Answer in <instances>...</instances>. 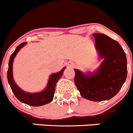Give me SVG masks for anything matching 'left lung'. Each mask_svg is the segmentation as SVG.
I'll list each match as a JSON object with an SVG mask.
<instances>
[{
	"instance_id": "8db88e82",
	"label": "left lung",
	"mask_w": 133,
	"mask_h": 133,
	"mask_svg": "<svg viewBox=\"0 0 133 133\" xmlns=\"http://www.w3.org/2000/svg\"><path fill=\"white\" fill-rule=\"evenodd\" d=\"M95 47L101 58H105L94 74L84 75L74 69V81L81 95L93 101L109 100L115 96L127 75V57L118 42L104 34L95 33Z\"/></svg>"
}]
</instances>
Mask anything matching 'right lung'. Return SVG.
I'll list each match as a JSON object with an SVG mask.
<instances>
[{"label":"right lung","instance_id":"right-lung-1","mask_svg":"<svg viewBox=\"0 0 133 133\" xmlns=\"http://www.w3.org/2000/svg\"><path fill=\"white\" fill-rule=\"evenodd\" d=\"M26 43V42H24V43L19 44L10 56L8 64V69L7 72L8 81L9 84H10V88H11L14 94L16 97L17 99H19L21 102L30 105V106H42V105H44L45 104L49 103L52 101L55 91L56 84L58 82V81L61 78L65 68L62 69L61 71L52 74L51 76L47 88L42 92L29 94V93H26L23 91L15 84V82L13 79L12 65L13 61H14L15 55H17L18 51L20 50V49L22 48Z\"/></svg>","mask_w":133,"mask_h":133}]
</instances>
